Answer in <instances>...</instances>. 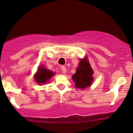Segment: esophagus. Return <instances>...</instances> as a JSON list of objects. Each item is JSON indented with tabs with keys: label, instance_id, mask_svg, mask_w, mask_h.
Instances as JSON below:
<instances>
[{
	"label": "esophagus",
	"instance_id": "esophagus-1",
	"mask_svg": "<svg viewBox=\"0 0 133 133\" xmlns=\"http://www.w3.org/2000/svg\"><path fill=\"white\" fill-rule=\"evenodd\" d=\"M61 70H62V74L64 75L65 73H66L67 69H66V68H65V66H62L61 67Z\"/></svg>",
	"mask_w": 133,
	"mask_h": 133
}]
</instances>
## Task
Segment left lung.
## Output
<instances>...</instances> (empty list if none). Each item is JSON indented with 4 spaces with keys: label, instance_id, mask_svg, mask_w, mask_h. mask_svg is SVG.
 I'll list each match as a JSON object with an SVG mask.
<instances>
[{
    "label": "left lung",
    "instance_id": "obj_1",
    "mask_svg": "<svg viewBox=\"0 0 133 133\" xmlns=\"http://www.w3.org/2000/svg\"><path fill=\"white\" fill-rule=\"evenodd\" d=\"M93 71L87 59L80 60L76 73L72 76L75 87L79 89H85L91 86L93 81Z\"/></svg>",
    "mask_w": 133,
    "mask_h": 133
}]
</instances>
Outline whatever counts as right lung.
<instances>
[{
	"label": "right lung",
	"mask_w": 133,
	"mask_h": 133,
	"mask_svg": "<svg viewBox=\"0 0 133 133\" xmlns=\"http://www.w3.org/2000/svg\"><path fill=\"white\" fill-rule=\"evenodd\" d=\"M54 74L55 73L45 69L44 67L41 66L38 68V71L35 76V78L38 84H44V83L47 82Z\"/></svg>",
	"instance_id": "add662e5"
}]
</instances>
